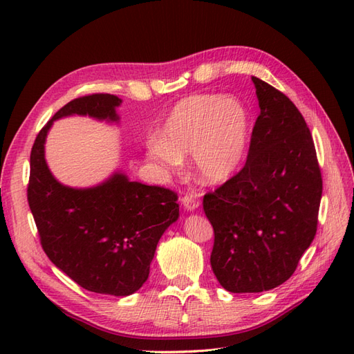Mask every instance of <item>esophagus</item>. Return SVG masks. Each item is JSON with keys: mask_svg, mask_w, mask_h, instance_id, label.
Segmentation results:
<instances>
[{"mask_svg": "<svg viewBox=\"0 0 354 354\" xmlns=\"http://www.w3.org/2000/svg\"><path fill=\"white\" fill-rule=\"evenodd\" d=\"M183 205L187 212H194L199 207V199L196 193H189L183 198Z\"/></svg>", "mask_w": 354, "mask_h": 354, "instance_id": "esophagus-1", "label": "esophagus"}]
</instances>
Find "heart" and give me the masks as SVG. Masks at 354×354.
Here are the masks:
<instances>
[{
  "label": "heart",
  "instance_id": "obj_1",
  "mask_svg": "<svg viewBox=\"0 0 354 354\" xmlns=\"http://www.w3.org/2000/svg\"><path fill=\"white\" fill-rule=\"evenodd\" d=\"M149 142L152 160L178 167L181 158L194 155V169L207 184L230 179L242 165L251 138L246 104L216 94H196L179 100Z\"/></svg>",
  "mask_w": 354,
  "mask_h": 354
}]
</instances>
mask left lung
Returning <instances> with one entry per match:
<instances>
[{
	"instance_id": "obj_1",
	"label": "left lung",
	"mask_w": 354,
	"mask_h": 354,
	"mask_svg": "<svg viewBox=\"0 0 354 354\" xmlns=\"http://www.w3.org/2000/svg\"><path fill=\"white\" fill-rule=\"evenodd\" d=\"M260 114L243 169L204 196L212 269L223 289L252 293L289 280L313 242L322 194L312 133L288 95L252 77Z\"/></svg>"
}]
</instances>
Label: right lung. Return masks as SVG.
I'll list each match as a JSON object with an SVG mask.
<instances>
[{
	"label": "right lung",
	"instance_id": "obj_1",
	"mask_svg": "<svg viewBox=\"0 0 354 354\" xmlns=\"http://www.w3.org/2000/svg\"><path fill=\"white\" fill-rule=\"evenodd\" d=\"M120 103L117 95L89 94L53 115L30 153L27 199L53 265L86 290L126 297L145 284L158 242L178 221V194L129 181L122 171L95 187L73 189L59 183L45 162V138L55 120L89 115L118 122Z\"/></svg>",
	"mask_w": 354,
	"mask_h": 354
}]
</instances>
